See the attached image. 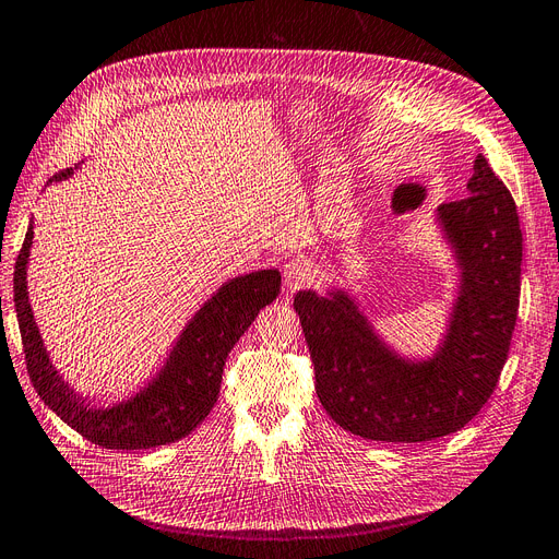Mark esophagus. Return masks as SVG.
Masks as SVG:
<instances>
[{"label":"esophagus","instance_id":"esophagus-1","mask_svg":"<svg viewBox=\"0 0 559 559\" xmlns=\"http://www.w3.org/2000/svg\"><path fill=\"white\" fill-rule=\"evenodd\" d=\"M313 276H316L313 264L307 262V260L297 258V260L285 262V266H283V283H285V288H288V290L305 288L307 283L313 281Z\"/></svg>","mask_w":559,"mask_h":559}]
</instances>
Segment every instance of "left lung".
Masks as SVG:
<instances>
[{
	"mask_svg": "<svg viewBox=\"0 0 559 559\" xmlns=\"http://www.w3.org/2000/svg\"><path fill=\"white\" fill-rule=\"evenodd\" d=\"M461 269L450 328L428 360H407L379 337L344 290L295 295L316 393L330 417L377 442H426L464 428L497 389L520 307L522 231L515 201L483 154L468 197L438 205Z\"/></svg>",
	"mask_w": 559,
	"mask_h": 559,
	"instance_id": "1",
	"label": "left lung"
}]
</instances>
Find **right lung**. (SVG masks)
<instances>
[{
  "label": "right lung",
  "instance_id": "1",
  "mask_svg": "<svg viewBox=\"0 0 559 559\" xmlns=\"http://www.w3.org/2000/svg\"><path fill=\"white\" fill-rule=\"evenodd\" d=\"M70 175L72 168L60 170L53 180L60 182ZM32 236L35 231L29 222L13 271V301L27 374L44 405H49L76 433L107 450H150L189 436L217 403L229 350L258 318L260 309L271 305L281 290L276 269L252 271L227 281L187 323L166 365L145 389L123 403L95 407L58 374L44 348L27 299Z\"/></svg>",
  "mask_w": 559,
  "mask_h": 559
}]
</instances>
